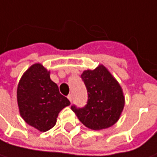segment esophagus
<instances>
[{"label": "esophagus", "mask_w": 157, "mask_h": 157, "mask_svg": "<svg viewBox=\"0 0 157 157\" xmlns=\"http://www.w3.org/2000/svg\"><path fill=\"white\" fill-rule=\"evenodd\" d=\"M67 98H68V100L71 102L72 101V99H73V97H72V94H69L68 96H67Z\"/></svg>", "instance_id": "34e87169"}]
</instances>
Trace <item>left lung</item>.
Returning a JSON list of instances; mask_svg holds the SVG:
<instances>
[{
	"instance_id": "8db88e82",
	"label": "left lung",
	"mask_w": 157,
	"mask_h": 157,
	"mask_svg": "<svg viewBox=\"0 0 157 157\" xmlns=\"http://www.w3.org/2000/svg\"><path fill=\"white\" fill-rule=\"evenodd\" d=\"M81 78L87 89V104L82 108L71 105V110L90 129L110 128L119 121L125 105L121 85L103 64L84 71Z\"/></svg>"
}]
</instances>
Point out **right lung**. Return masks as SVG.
Returning <instances> with one entry per match:
<instances>
[{"label":"right lung","mask_w":157,"mask_h":157,"mask_svg":"<svg viewBox=\"0 0 157 157\" xmlns=\"http://www.w3.org/2000/svg\"><path fill=\"white\" fill-rule=\"evenodd\" d=\"M16 96L21 117L40 132L52 128L59 112L71 104L51 79L50 71L39 63L32 64L22 74Z\"/></svg>","instance_id":"right-lung-1"}]
</instances>
